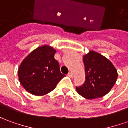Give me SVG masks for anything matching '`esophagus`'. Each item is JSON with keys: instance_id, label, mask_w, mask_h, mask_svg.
<instances>
[{"instance_id": "34e87169", "label": "esophagus", "mask_w": 128, "mask_h": 128, "mask_svg": "<svg viewBox=\"0 0 128 128\" xmlns=\"http://www.w3.org/2000/svg\"><path fill=\"white\" fill-rule=\"evenodd\" d=\"M68 76L70 77V78H73V74H72L71 72H69V73L68 74Z\"/></svg>"}]
</instances>
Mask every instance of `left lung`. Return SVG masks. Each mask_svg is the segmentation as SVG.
Returning <instances> with one entry per match:
<instances>
[{"label":"left lung","mask_w":128,"mask_h":128,"mask_svg":"<svg viewBox=\"0 0 128 128\" xmlns=\"http://www.w3.org/2000/svg\"><path fill=\"white\" fill-rule=\"evenodd\" d=\"M86 80L82 86L76 87L82 97L88 100L104 96L116 82L118 73L107 58L94 51H90L83 56Z\"/></svg>","instance_id":"1"}]
</instances>
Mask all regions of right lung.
I'll list each match as a JSON object with an SVG mask.
<instances>
[{"instance_id": "add662e5", "label": "right lung", "mask_w": 128, "mask_h": 128, "mask_svg": "<svg viewBox=\"0 0 128 128\" xmlns=\"http://www.w3.org/2000/svg\"><path fill=\"white\" fill-rule=\"evenodd\" d=\"M56 50L49 46H42L33 50L22 61L18 69L20 82L32 94L42 96L52 91L65 76L60 72L55 59Z\"/></svg>"}]
</instances>
